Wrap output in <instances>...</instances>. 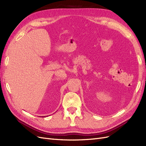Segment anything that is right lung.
I'll return each instance as SVG.
<instances>
[{
  "mask_svg": "<svg viewBox=\"0 0 146 146\" xmlns=\"http://www.w3.org/2000/svg\"><path fill=\"white\" fill-rule=\"evenodd\" d=\"M42 117H43V116H42Z\"/></svg>",
  "mask_w": 146,
  "mask_h": 146,
  "instance_id": "obj_1",
  "label": "right lung"
}]
</instances>
